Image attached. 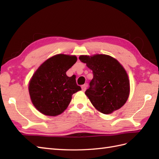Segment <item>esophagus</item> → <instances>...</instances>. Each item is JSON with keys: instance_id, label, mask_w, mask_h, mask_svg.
<instances>
[{"instance_id": "obj_1", "label": "esophagus", "mask_w": 159, "mask_h": 159, "mask_svg": "<svg viewBox=\"0 0 159 159\" xmlns=\"http://www.w3.org/2000/svg\"><path fill=\"white\" fill-rule=\"evenodd\" d=\"M87 84H85V85H83L81 86V89H82L83 92H85V91L86 89H87Z\"/></svg>"}]
</instances>
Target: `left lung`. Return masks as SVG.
<instances>
[{"instance_id":"8db88e82","label":"left lung","mask_w":159,"mask_h":159,"mask_svg":"<svg viewBox=\"0 0 159 159\" xmlns=\"http://www.w3.org/2000/svg\"><path fill=\"white\" fill-rule=\"evenodd\" d=\"M79 59L93 72V79L85 94L93 107L104 114L120 109L130 93L129 79L123 66L106 55H80Z\"/></svg>"}]
</instances>
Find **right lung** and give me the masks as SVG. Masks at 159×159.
<instances>
[{"instance_id":"add662e5","label":"right lung","mask_w":159,"mask_h":159,"mask_svg":"<svg viewBox=\"0 0 159 159\" xmlns=\"http://www.w3.org/2000/svg\"><path fill=\"white\" fill-rule=\"evenodd\" d=\"M76 61V56L59 54L47 59L36 70L29 82V92L40 113L48 116L62 113L73 94L81 90L75 77L66 75Z\"/></svg>"}]
</instances>
